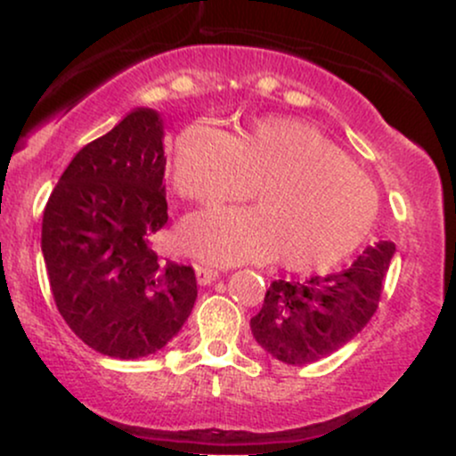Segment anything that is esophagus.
Returning a JSON list of instances; mask_svg holds the SVG:
<instances>
[{"mask_svg":"<svg viewBox=\"0 0 456 456\" xmlns=\"http://www.w3.org/2000/svg\"><path fill=\"white\" fill-rule=\"evenodd\" d=\"M195 272H197L199 285H212V282L218 279V272L212 270V268H203V265H197Z\"/></svg>","mask_w":456,"mask_h":456,"instance_id":"34e87169","label":"esophagus"}]
</instances>
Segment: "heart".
<instances>
[{
	"label": "heart",
	"mask_w": 456,
	"mask_h": 456,
	"mask_svg": "<svg viewBox=\"0 0 456 456\" xmlns=\"http://www.w3.org/2000/svg\"><path fill=\"white\" fill-rule=\"evenodd\" d=\"M177 192L191 201H240L257 186L259 208H218L188 216L180 246L214 265L265 264L282 255L291 272H322L364 242L378 216L373 182L311 124L261 119L242 137L212 122L180 134Z\"/></svg>",
	"instance_id": "b5f03b06"
}]
</instances>
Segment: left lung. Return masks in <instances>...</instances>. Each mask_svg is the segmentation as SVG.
Wrapping results in <instances>:
<instances>
[{
    "mask_svg": "<svg viewBox=\"0 0 456 456\" xmlns=\"http://www.w3.org/2000/svg\"><path fill=\"white\" fill-rule=\"evenodd\" d=\"M395 250L392 242H379L337 274L274 281L250 319L253 337L276 360L296 366L341 349L378 311Z\"/></svg>",
    "mask_w": 456,
    "mask_h": 456,
    "instance_id": "1",
    "label": "left lung"
}]
</instances>
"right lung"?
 <instances>
[{"mask_svg":"<svg viewBox=\"0 0 456 456\" xmlns=\"http://www.w3.org/2000/svg\"><path fill=\"white\" fill-rule=\"evenodd\" d=\"M162 119L134 109L77 151L46 201L43 255L57 311L111 358L165 347L197 300L191 265L160 261L151 235L169 221Z\"/></svg>","mask_w":456,"mask_h":456,"instance_id":"add662e5","label":"right lung"}]
</instances>
